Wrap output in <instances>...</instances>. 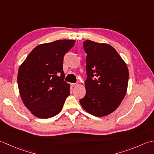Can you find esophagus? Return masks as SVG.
<instances>
[{
    "label": "esophagus",
    "mask_w": 154,
    "mask_h": 154,
    "mask_svg": "<svg viewBox=\"0 0 154 154\" xmlns=\"http://www.w3.org/2000/svg\"><path fill=\"white\" fill-rule=\"evenodd\" d=\"M70 85H71V86L72 87H76L77 85H78V84H76V83H72L71 84H70Z\"/></svg>",
    "instance_id": "esophagus-1"
}]
</instances>
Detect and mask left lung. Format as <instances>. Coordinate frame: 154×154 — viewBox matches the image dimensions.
Masks as SVG:
<instances>
[{"instance_id": "left-lung-1", "label": "left lung", "mask_w": 154, "mask_h": 154, "mask_svg": "<svg viewBox=\"0 0 154 154\" xmlns=\"http://www.w3.org/2000/svg\"><path fill=\"white\" fill-rule=\"evenodd\" d=\"M86 95L80 99L82 108L97 117L111 114L126 94L129 72L126 64L110 45L86 40Z\"/></svg>"}]
</instances>
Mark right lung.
I'll use <instances>...</instances> for the list:
<instances>
[{
  "instance_id": "obj_1",
  "label": "right lung",
  "mask_w": 154,
  "mask_h": 154,
  "mask_svg": "<svg viewBox=\"0 0 154 154\" xmlns=\"http://www.w3.org/2000/svg\"><path fill=\"white\" fill-rule=\"evenodd\" d=\"M74 43V40H58L40 45L20 66V95L35 116L47 119L57 115L70 95V84L64 81L63 59Z\"/></svg>"
}]
</instances>
